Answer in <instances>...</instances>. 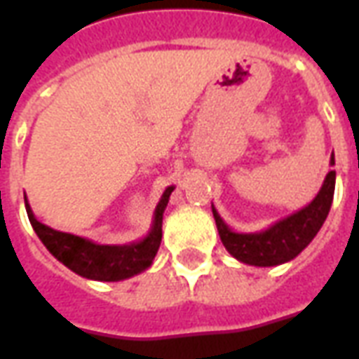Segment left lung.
I'll return each mask as SVG.
<instances>
[{"instance_id": "obj_1", "label": "left lung", "mask_w": 359, "mask_h": 359, "mask_svg": "<svg viewBox=\"0 0 359 359\" xmlns=\"http://www.w3.org/2000/svg\"><path fill=\"white\" fill-rule=\"evenodd\" d=\"M331 165H334V156H331ZM334 180L337 172H327L321 190L306 208L294 211L288 217L278 219L259 233H236L211 205L219 236L226 252L242 264L256 267H273L294 259L323 226L334 196Z\"/></svg>"}]
</instances>
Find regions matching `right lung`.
Instances as JSON below:
<instances>
[{"label": "right lung", "instance_id": "right-lung-1", "mask_svg": "<svg viewBox=\"0 0 359 359\" xmlns=\"http://www.w3.org/2000/svg\"><path fill=\"white\" fill-rule=\"evenodd\" d=\"M172 190L175 187L165 188L163 196L154 211L149 233L142 241L128 242V244H95L76 234L61 233L43 225L34 217L27 198H25V205H27L28 219L34 233L57 262L84 278L117 283V280H125V278L138 275L154 264V257L161 244L163 211L169 203V196Z\"/></svg>", "mask_w": 359, "mask_h": 359}]
</instances>
